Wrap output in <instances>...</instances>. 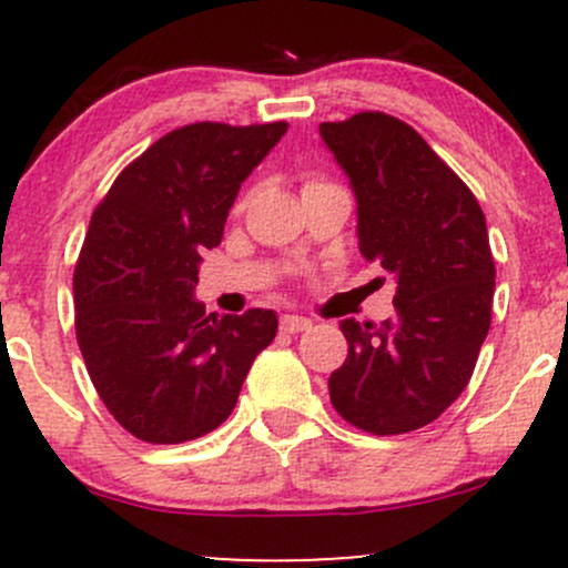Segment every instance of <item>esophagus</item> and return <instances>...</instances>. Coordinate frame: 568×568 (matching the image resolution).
Returning <instances> with one entry per match:
<instances>
[{"instance_id":"1","label":"esophagus","mask_w":568,"mask_h":568,"mask_svg":"<svg viewBox=\"0 0 568 568\" xmlns=\"http://www.w3.org/2000/svg\"><path fill=\"white\" fill-rule=\"evenodd\" d=\"M280 328H283L285 334H302V331H310L312 328V321H310V317L285 315L283 321H280Z\"/></svg>"}]
</instances>
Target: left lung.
<instances>
[{
	"label": "left lung",
	"mask_w": 568,
	"mask_h": 568,
	"mask_svg": "<svg viewBox=\"0 0 568 568\" xmlns=\"http://www.w3.org/2000/svg\"><path fill=\"white\" fill-rule=\"evenodd\" d=\"M321 135L355 194L361 253L395 280L389 321H342L349 349L328 379L331 403L366 433H410L462 395L491 325L497 270L484 211L395 116L361 112L323 122Z\"/></svg>",
	"instance_id": "8db88e82"
}]
</instances>
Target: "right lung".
I'll list each match as a JSON object with an SVG mask.
<instances>
[{
    "instance_id": "1",
    "label": "right lung",
    "mask_w": 568,
    "mask_h": 568,
    "mask_svg": "<svg viewBox=\"0 0 568 568\" xmlns=\"http://www.w3.org/2000/svg\"><path fill=\"white\" fill-rule=\"evenodd\" d=\"M288 122H197L130 162L90 219L74 270L77 342L109 414L146 443L216 429L277 334L272 310L205 315L202 247L224 237L240 186Z\"/></svg>"
}]
</instances>
